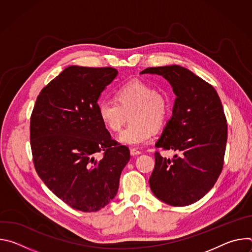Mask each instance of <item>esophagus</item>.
<instances>
[{
	"instance_id": "1",
	"label": "esophagus",
	"mask_w": 252,
	"mask_h": 252,
	"mask_svg": "<svg viewBox=\"0 0 252 252\" xmlns=\"http://www.w3.org/2000/svg\"><path fill=\"white\" fill-rule=\"evenodd\" d=\"M141 154V152L139 151V150H137V149H130V155L131 156H137V155H140Z\"/></svg>"
}]
</instances>
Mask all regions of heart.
Instances as JSON below:
<instances>
[{"mask_svg":"<svg viewBox=\"0 0 252 252\" xmlns=\"http://www.w3.org/2000/svg\"><path fill=\"white\" fill-rule=\"evenodd\" d=\"M116 98L117 101L101 99L97 113L104 126L114 132L121 130L129 116L130 123L119 136L125 145L139 146L147 142L155 129L161 128L167 120V95L145 82L131 80L123 84L116 91Z\"/></svg>","mask_w":252,"mask_h":252,"instance_id":"obj_1","label":"heart"}]
</instances>
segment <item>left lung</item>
<instances>
[{
  "instance_id": "obj_1",
  "label": "left lung",
  "mask_w": 252,
  "mask_h": 252,
  "mask_svg": "<svg viewBox=\"0 0 252 252\" xmlns=\"http://www.w3.org/2000/svg\"><path fill=\"white\" fill-rule=\"evenodd\" d=\"M140 74L162 76L176 94L172 117L156 143L176 155L169 159L155 153L151 189L169 205H189L213 188L222 171L227 140L223 106L215 89L186 67H147Z\"/></svg>"
}]
</instances>
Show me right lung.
<instances>
[{"mask_svg":"<svg viewBox=\"0 0 252 252\" xmlns=\"http://www.w3.org/2000/svg\"><path fill=\"white\" fill-rule=\"evenodd\" d=\"M115 67L70 65L51 81L33 105L30 124L32 162L60 199L77 210L97 211L117 194L130 155L112 138L97 99L117 77ZM102 154L100 159L94 157Z\"/></svg>","mask_w":252,"mask_h":252,"instance_id":"right-lung-1","label":"right lung"}]
</instances>
